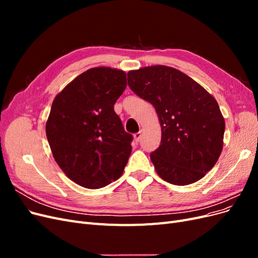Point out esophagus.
Instances as JSON below:
<instances>
[{
  "mask_svg": "<svg viewBox=\"0 0 258 258\" xmlns=\"http://www.w3.org/2000/svg\"><path fill=\"white\" fill-rule=\"evenodd\" d=\"M141 132H138V134H135L134 135V139H135V142L138 143L140 141V139H141Z\"/></svg>",
  "mask_w": 258,
  "mask_h": 258,
  "instance_id": "obj_1",
  "label": "esophagus"
}]
</instances>
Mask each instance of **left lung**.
<instances>
[{"instance_id": "obj_1", "label": "left lung", "mask_w": 258, "mask_h": 258, "mask_svg": "<svg viewBox=\"0 0 258 258\" xmlns=\"http://www.w3.org/2000/svg\"><path fill=\"white\" fill-rule=\"evenodd\" d=\"M128 85L158 115L161 143L151 154L156 172L173 185L201 179L223 150L225 120L214 97L189 76L166 66L129 71Z\"/></svg>"}]
</instances>
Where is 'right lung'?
Instances as JSON below:
<instances>
[{
	"instance_id": "right-lung-1",
	"label": "right lung",
	"mask_w": 258,
	"mask_h": 258,
	"mask_svg": "<svg viewBox=\"0 0 258 258\" xmlns=\"http://www.w3.org/2000/svg\"><path fill=\"white\" fill-rule=\"evenodd\" d=\"M126 75L107 67L89 69L52 102L46 121L52 156L66 175L85 188L118 179L128 162L132 136L114 111L127 87Z\"/></svg>"
}]
</instances>
